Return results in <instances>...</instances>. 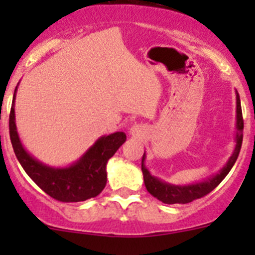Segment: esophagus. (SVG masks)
<instances>
[{"label":"esophagus","mask_w":255,"mask_h":255,"mask_svg":"<svg viewBox=\"0 0 255 255\" xmlns=\"http://www.w3.org/2000/svg\"><path fill=\"white\" fill-rule=\"evenodd\" d=\"M129 134L132 135V137H135V138L143 137V135L145 134V128H144L142 125H138V123H135V125H133L132 127L129 128Z\"/></svg>","instance_id":"34e87169"}]
</instances>
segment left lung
<instances>
[{
    "mask_svg": "<svg viewBox=\"0 0 255 255\" xmlns=\"http://www.w3.org/2000/svg\"><path fill=\"white\" fill-rule=\"evenodd\" d=\"M236 104H237V109H236V113H237V116H236V129H237V132H236L235 135V150H233L232 155L228 158L225 166L218 173L208 176L207 179L186 185H175L170 184L168 181H164L160 177L151 175L150 171L146 169L145 164H144L146 155L145 151H144L142 158V173L144 177V185H145L146 190H148V192L151 196H154L159 201L168 205L189 204V202L194 201V200L200 199V197L210 194L215 187L220 185V182L227 176L232 166L235 165L236 160H237L239 155V150H241L242 140H243V133H242L243 132V117H242L241 100H239V95L237 91H236Z\"/></svg>",
    "mask_w": 255,
    "mask_h": 255,
    "instance_id": "8db88e82",
    "label": "left lung"
}]
</instances>
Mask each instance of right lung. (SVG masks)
<instances>
[{
  "mask_svg": "<svg viewBox=\"0 0 255 255\" xmlns=\"http://www.w3.org/2000/svg\"><path fill=\"white\" fill-rule=\"evenodd\" d=\"M14 90L9 113V137L18 161L28 176L53 199L63 202H80L96 197L107 182V161L126 142L125 132L102 135L76 161L68 166H50L29 154L17 132Z\"/></svg>",
  "mask_w": 255,
  "mask_h": 255,
  "instance_id": "1",
  "label": "right lung"
}]
</instances>
